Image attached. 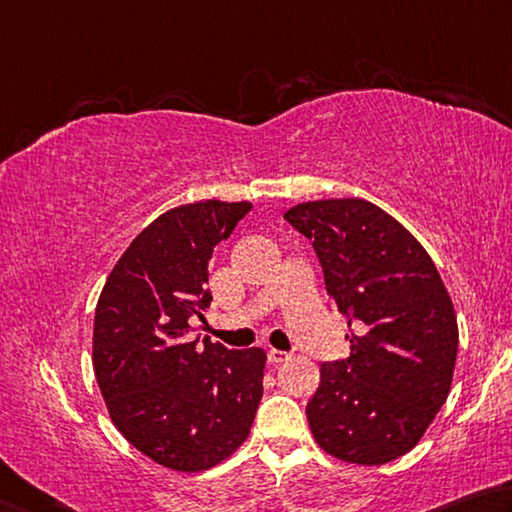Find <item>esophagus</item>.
Returning a JSON list of instances; mask_svg holds the SVG:
<instances>
[{
	"label": "esophagus",
	"mask_w": 512,
	"mask_h": 512,
	"mask_svg": "<svg viewBox=\"0 0 512 512\" xmlns=\"http://www.w3.org/2000/svg\"><path fill=\"white\" fill-rule=\"evenodd\" d=\"M288 357H290V353L279 351V348H270V351H267V360H270L272 364H281L288 360Z\"/></svg>",
	"instance_id": "esophagus-1"
}]
</instances>
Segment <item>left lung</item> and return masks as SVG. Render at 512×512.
I'll return each mask as SVG.
<instances>
[{
    "label": "left lung",
    "mask_w": 512,
    "mask_h": 512,
    "mask_svg": "<svg viewBox=\"0 0 512 512\" xmlns=\"http://www.w3.org/2000/svg\"><path fill=\"white\" fill-rule=\"evenodd\" d=\"M283 218L312 242L351 328V357L321 364L306 407L312 436L348 463L398 459L452 387L459 326L441 274L398 220L366 200L303 202Z\"/></svg>",
    "instance_id": "1"
}]
</instances>
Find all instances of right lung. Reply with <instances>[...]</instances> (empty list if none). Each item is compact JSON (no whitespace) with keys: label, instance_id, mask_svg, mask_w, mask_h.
Wrapping results in <instances>:
<instances>
[{"label":"right lung","instance_id":"right-lung-1","mask_svg":"<svg viewBox=\"0 0 512 512\" xmlns=\"http://www.w3.org/2000/svg\"><path fill=\"white\" fill-rule=\"evenodd\" d=\"M251 211L206 200L148 224L114 265L94 315V373L112 423L141 454L202 472L249 436L263 398V348L193 339L211 306L209 261Z\"/></svg>","mask_w":512,"mask_h":512}]
</instances>
